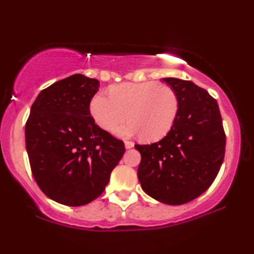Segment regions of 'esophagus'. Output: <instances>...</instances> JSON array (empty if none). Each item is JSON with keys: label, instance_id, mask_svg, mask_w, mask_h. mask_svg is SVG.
I'll return each mask as SVG.
<instances>
[{"label": "esophagus", "instance_id": "obj_1", "mask_svg": "<svg viewBox=\"0 0 254 254\" xmlns=\"http://www.w3.org/2000/svg\"><path fill=\"white\" fill-rule=\"evenodd\" d=\"M124 145H126L127 149H131L134 147V143H133L132 141H126V142H124Z\"/></svg>", "mask_w": 254, "mask_h": 254}]
</instances>
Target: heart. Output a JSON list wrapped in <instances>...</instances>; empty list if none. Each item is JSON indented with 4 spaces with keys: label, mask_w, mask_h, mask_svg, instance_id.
<instances>
[{
    "label": "heart",
    "mask_w": 254,
    "mask_h": 254,
    "mask_svg": "<svg viewBox=\"0 0 254 254\" xmlns=\"http://www.w3.org/2000/svg\"><path fill=\"white\" fill-rule=\"evenodd\" d=\"M179 111L178 95L169 86L156 81L127 83L114 86L111 95L98 93L92 98L89 112L98 127L114 131L121 137L142 135L145 141H158L173 128Z\"/></svg>",
    "instance_id": "b5f03b06"
}]
</instances>
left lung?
Listing matches in <instances>:
<instances>
[{
  "mask_svg": "<svg viewBox=\"0 0 254 254\" xmlns=\"http://www.w3.org/2000/svg\"><path fill=\"white\" fill-rule=\"evenodd\" d=\"M177 93L179 111L163 139L134 147L141 154L137 178L152 198L182 205L209 188L225 153V133L217 102L192 81L162 78Z\"/></svg>",
  "mask_w": 254,
  "mask_h": 254,
  "instance_id": "1",
  "label": "left lung"
}]
</instances>
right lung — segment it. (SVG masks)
Returning <instances> with one entry per match:
<instances>
[{
    "mask_svg": "<svg viewBox=\"0 0 254 254\" xmlns=\"http://www.w3.org/2000/svg\"><path fill=\"white\" fill-rule=\"evenodd\" d=\"M100 81L75 74L41 91L25 124L34 179L50 199L81 206L97 198L126 148L96 126L89 104Z\"/></svg>",
    "mask_w": 254,
    "mask_h": 254,
    "instance_id": "right-lung-1",
    "label": "right lung"
}]
</instances>
